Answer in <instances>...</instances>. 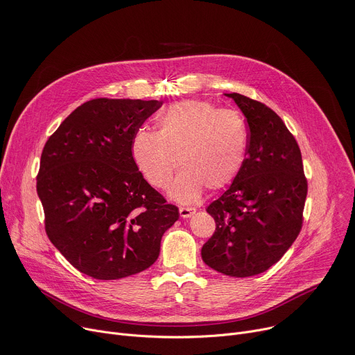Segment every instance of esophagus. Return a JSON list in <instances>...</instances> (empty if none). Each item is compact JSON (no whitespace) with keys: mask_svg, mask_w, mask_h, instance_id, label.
I'll return each instance as SVG.
<instances>
[{"mask_svg":"<svg viewBox=\"0 0 355 355\" xmlns=\"http://www.w3.org/2000/svg\"><path fill=\"white\" fill-rule=\"evenodd\" d=\"M194 212H196V208L192 207H180V215L182 218H189Z\"/></svg>","mask_w":355,"mask_h":355,"instance_id":"34e87169","label":"esophagus"}]
</instances>
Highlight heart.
I'll list each match as a JSON object with an SVG mask.
<instances>
[{"mask_svg":"<svg viewBox=\"0 0 355 355\" xmlns=\"http://www.w3.org/2000/svg\"><path fill=\"white\" fill-rule=\"evenodd\" d=\"M249 146L245 117L232 109H219L205 101L170 105L157 120V133L139 130L132 155L146 181L157 188L170 187L180 202L196 201L204 188L220 189L241 173Z\"/></svg>","mask_w":355,"mask_h":355,"instance_id":"1","label":"heart"}]
</instances>
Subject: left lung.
Segmentation results:
<instances>
[{
  "instance_id": "left-lung-1",
  "label": "left lung",
  "mask_w": 355,
  "mask_h": 355,
  "mask_svg": "<svg viewBox=\"0 0 355 355\" xmlns=\"http://www.w3.org/2000/svg\"><path fill=\"white\" fill-rule=\"evenodd\" d=\"M225 94L246 117L249 146L232 185L207 208L215 232L201 254L219 273L249 277L279 262L300 234L307 180L299 144L283 120L262 102Z\"/></svg>"
}]
</instances>
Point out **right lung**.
<instances>
[{"instance_id":"right-lung-1","label":"right lung","mask_w":355,"mask_h":355,"mask_svg":"<svg viewBox=\"0 0 355 355\" xmlns=\"http://www.w3.org/2000/svg\"><path fill=\"white\" fill-rule=\"evenodd\" d=\"M163 102L92 99L48 139L37 177L45 231L79 272L114 280L150 268L178 208L139 171L132 141Z\"/></svg>"}]
</instances>
